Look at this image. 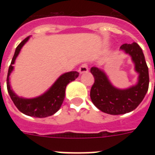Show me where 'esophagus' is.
I'll return each mask as SVG.
<instances>
[{"mask_svg": "<svg viewBox=\"0 0 155 155\" xmlns=\"http://www.w3.org/2000/svg\"><path fill=\"white\" fill-rule=\"evenodd\" d=\"M88 71H89V69H88L87 64H83L81 67L79 68V72H80L81 74L87 73Z\"/></svg>", "mask_w": 155, "mask_h": 155, "instance_id": "obj_1", "label": "esophagus"}]
</instances>
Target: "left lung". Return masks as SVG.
Masks as SVG:
<instances>
[{
  "instance_id": "1",
  "label": "left lung",
  "mask_w": 155,
  "mask_h": 155,
  "mask_svg": "<svg viewBox=\"0 0 155 155\" xmlns=\"http://www.w3.org/2000/svg\"><path fill=\"white\" fill-rule=\"evenodd\" d=\"M120 51L129 54L134 64V71L138 73V81L127 89L114 86L102 69L91 67V72L94 83L91 90V99L93 104L104 113L109 114H123L135 110L142 102L149 89V69L142 49L133 42L124 44Z\"/></svg>"
}]
</instances>
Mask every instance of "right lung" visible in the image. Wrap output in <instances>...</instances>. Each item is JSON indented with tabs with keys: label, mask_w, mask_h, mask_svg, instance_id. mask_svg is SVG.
<instances>
[{
	"label": "right lung",
	"mask_w": 155,
	"mask_h": 155,
	"mask_svg": "<svg viewBox=\"0 0 155 155\" xmlns=\"http://www.w3.org/2000/svg\"><path fill=\"white\" fill-rule=\"evenodd\" d=\"M29 39L30 36L22 41L15 49V54L12 58L11 65L9 66L7 74V91L13 103L23 114L35 118H45L55 114L60 110L64 101L65 88L70 82L74 81L79 76V73L77 71H71L62 74L54 81L50 89L40 96L29 99L18 96L11 87L10 75L14 70L13 64H15V60L20 54L21 48L29 41Z\"/></svg>",
	"instance_id": "1"
}]
</instances>
